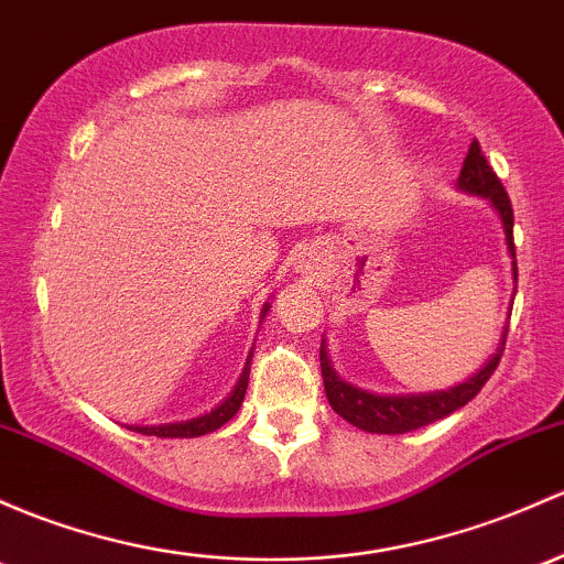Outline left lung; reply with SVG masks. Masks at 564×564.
Returning a JSON list of instances; mask_svg holds the SVG:
<instances>
[{
  "instance_id": "1",
  "label": "left lung",
  "mask_w": 564,
  "mask_h": 564,
  "mask_svg": "<svg viewBox=\"0 0 564 564\" xmlns=\"http://www.w3.org/2000/svg\"><path fill=\"white\" fill-rule=\"evenodd\" d=\"M459 188L465 192L478 194V197L491 199V205L497 207L502 218V227H506V240L511 248V257L517 259V248H513V207L508 199V192L502 188L500 177H497L491 164L486 162L481 145L478 140L470 142V151H467L465 164H462L459 173ZM513 278H517V262H513ZM506 346V340H502ZM502 357V348L495 354V359L484 367L478 376H473L470 381L459 383V387L448 391H430V394H400V397H387V394H370V391L351 387L343 378H337V372L332 370L327 348L322 346V378H324V391H327V400L332 411L337 416L346 419L348 424L359 426L365 432H376V435H402V432L419 430L437 419L448 416V413L459 411L462 405L473 400L478 391L484 389V383L489 381L491 372L497 370Z\"/></svg>"
}]
</instances>
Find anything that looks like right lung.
I'll list each match as a JSON object with an SVG mask.
<instances>
[{
  "label": "right lung",
  "instance_id": "obj_1",
  "mask_svg": "<svg viewBox=\"0 0 564 564\" xmlns=\"http://www.w3.org/2000/svg\"><path fill=\"white\" fill-rule=\"evenodd\" d=\"M264 311H267V307H264ZM246 389H248V361H246V370H242V376H240V381H237L235 391L227 397V400L221 402V405L216 408V411L205 413V416H199V419H192V422L159 424V426H129V430L142 432V435H156V437H199V435H207V432H216L218 426H224L229 422V419L235 416L237 408L242 405Z\"/></svg>",
  "mask_w": 564,
  "mask_h": 564
}]
</instances>
